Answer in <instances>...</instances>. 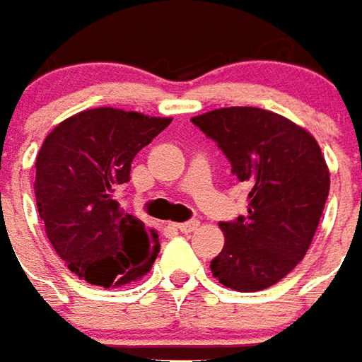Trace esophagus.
I'll return each instance as SVG.
<instances>
[{
	"instance_id": "1",
	"label": "esophagus",
	"mask_w": 362,
	"mask_h": 362,
	"mask_svg": "<svg viewBox=\"0 0 362 362\" xmlns=\"http://www.w3.org/2000/svg\"><path fill=\"white\" fill-rule=\"evenodd\" d=\"M176 228H178L180 233H194V230L199 228V221L192 219V221H186V223H178Z\"/></svg>"
}]
</instances>
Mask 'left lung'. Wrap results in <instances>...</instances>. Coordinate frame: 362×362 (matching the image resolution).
<instances>
[{"instance_id":"8db88e82","label":"left lung","mask_w":362,"mask_h":362,"mask_svg":"<svg viewBox=\"0 0 362 362\" xmlns=\"http://www.w3.org/2000/svg\"><path fill=\"white\" fill-rule=\"evenodd\" d=\"M192 124L248 184V215L219 223L225 246L211 259L213 275L243 293L272 287L304 258L326 205L329 173L318 143L287 118L252 106L219 108Z\"/></svg>"}]
</instances>
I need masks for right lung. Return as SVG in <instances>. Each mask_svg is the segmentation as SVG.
Masks as SVG:
<instances>
[{"instance_id":"add662e5","label":"right lung","mask_w":362,"mask_h":362,"mask_svg":"<svg viewBox=\"0 0 362 362\" xmlns=\"http://www.w3.org/2000/svg\"><path fill=\"white\" fill-rule=\"evenodd\" d=\"M170 118L95 108L54 127L36 157L35 194L48 240L90 285L141 279L158 254V235L119 207L132 160Z\"/></svg>"}]
</instances>
